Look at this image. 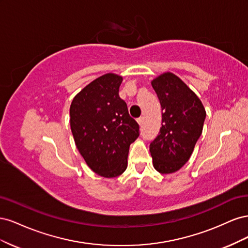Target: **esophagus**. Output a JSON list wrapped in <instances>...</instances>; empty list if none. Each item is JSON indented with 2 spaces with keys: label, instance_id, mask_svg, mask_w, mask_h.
<instances>
[{
  "label": "esophagus",
  "instance_id": "obj_1",
  "mask_svg": "<svg viewBox=\"0 0 248 248\" xmlns=\"http://www.w3.org/2000/svg\"><path fill=\"white\" fill-rule=\"evenodd\" d=\"M142 122H144V118H142V117H140V118L138 119V123H139L140 125H141V124H142Z\"/></svg>",
  "mask_w": 248,
  "mask_h": 248
}]
</instances>
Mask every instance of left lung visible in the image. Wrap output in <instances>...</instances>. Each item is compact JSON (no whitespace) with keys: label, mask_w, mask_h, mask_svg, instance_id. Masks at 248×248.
I'll use <instances>...</instances> for the list:
<instances>
[{"label":"left lung","mask_w":248,"mask_h":248,"mask_svg":"<svg viewBox=\"0 0 248 248\" xmlns=\"http://www.w3.org/2000/svg\"><path fill=\"white\" fill-rule=\"evenodd\" d=\"M158 97L162 123L158 136L150 142L153 166L170 174L188 161L200 139L206 110L199 97L175 74L167 72L152 81Z\"/></svg>","instance_id":"1"}]
</instances>
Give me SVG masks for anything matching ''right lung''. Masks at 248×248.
I'll return each instance as SVG.
<instances>
[{"label":"right lung","mask_w":248,"mask_h":248,"mask_svg":"<svg viewBox=\"0 0 248 248\" xmlns=\"http://www.w3.org/2000/svg\"><path fill=\"white\" fill-rule=\"evenodd\" d=\"M122 78L108 73L74 97L70 126L80 155L93 171L114 178L127 168L129 146L140 136V125L120 98Z\"/></svg>","instance_id":"right-lung-1"}]
</instances>
